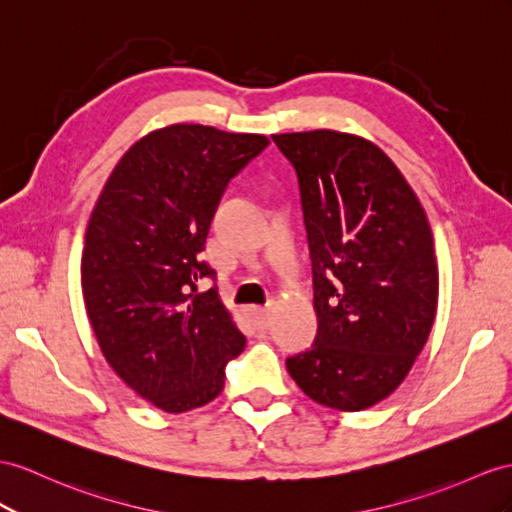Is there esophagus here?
<instances>
[{
	"mask_svg": "<svg viewBox=\"0 0 512 512\" xmlns=\"http://www.w3.org/2000/svg\"><path fill=\"white\" fill-rule=\"evenodd\" d=\"M248 311H251V318H253L257 329H266V326L270 324V309L268 307H251Z\"/></svg>",
	"mask_w": 512,
	"mask_h": 512,
	"instance_id": "obj_1",
	"label": "esophagus"
}]
</instances>
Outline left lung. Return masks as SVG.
Segmentation results:
<instances>
[{
	"label": "left lung",
	"instance_id": "1",
	"mask_svg": "<svg viewBox=\"0 0 512 512\" xmlns=\"http://www.w3.org/2000/svg\"><path fill=\"white\" fill-rule=\"evenodd\" d=\"M298 175L313 270V346L285 361L337 411L385 400L411 372L437 313L428 218L383 149L335 129L274 134Z\"/></svg>",
	"mask_w": 512,
	"mask_h": 512
}]
</instances>
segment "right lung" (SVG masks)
Instances as JSON below:
<instances>
[{"label": "right lung", "mask_w": 512, "mask_h": 512, "mask_svg": "<svg viewBox=\"0 0 512 512\" xmlns=\"http://www.w3.org/2000/svg\"><path fill=\"white\" fill-rule=\"evenodd\" d=\"M270 144L175 123L131 144L88 220L82 294L110 368L166 413L212 402L246 337L201 253L227 183Z\"/></svg>", "instance_id": "right-lung-1"}]
</instances>
